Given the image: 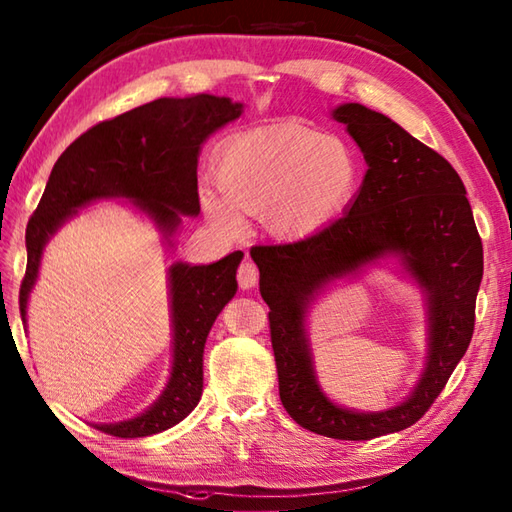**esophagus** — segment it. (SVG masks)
<instances>
[{
    "instance_id": "1",
    "label": "esophagus",
    "mask_w": 512,
    "mask_h": 512,
    "mask_svg": "<svg viewBox=\"0 0 512 512\" xmlns=\"http://www.w3.org/2000/svg\"><path fill=\"white\" fill-rule=\"evenodd\" d=\"M257 277H259V273H257V266L253 262H242V264H239V268H237V284H239V288H244V290L253 288L257 284Z\"/></svg>"
}]
</instances>
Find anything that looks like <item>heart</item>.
<instances>
[{
  "label": "heart",
  "mask_w": 512,
  "mask_h": 512,
  "mask_svg": "<svg viewBox=\"0 0 512 512\" xmlns=\"http://www.w3.org/2000/svg\"><path fill=\"white\" fill-rule=\"evenodd\" d=\"M219 187L204 184L200 200L228 235L244 226L242 211L259 213L266 231L301 239L336 220L361 184V162L343 138L297 121L255 127L217 149Z\"/></svg>",
  "instance_id": "b5f03b06"
}]
</instances>
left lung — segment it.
Returning a JSON list of instances; mask_svg holds the SVG:
<instances>
[{
    "mask_svg": "<svg viewBox=\"0 0 512 512\" xmlns=\"http://www.w3.org/2000/svg\"><path fill=\"white\" fill-rule=\"evenodd\" d=\"M332 118L347 127L365 156L361 191L323 231L292 244L253 246L250 257L270 308L281 405L319 436L372 440L418 422L447 385L473 336L484 253L464 184L438 151L365 105H339ZM387 252L401 255L428 297V367L398 408L350 412L334 406L316 383L305 310L328 280L357 272Z\"/></svg>",
    "mask_w": 512,
    "mask_h": 512,
    "instance_id": "obj_1",
    "label": "left lung"
}]
</instances>
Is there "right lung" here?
<instances>
[{
    "label": "right lung",
    "mask_w": 512,
    "mask_h": 512,
    "mask_svg": "<svg viewBox=\"0 0 512 512\" xmlns=\"http://www.w3.org/2000/svg\"><path fill=\"white\" fill-rule=\"evenodd\" d=\"M242 103L226 96L198 94L158 99L90 127L63 151L26 226L28 264L19 288V312L39 275L43 246L76 209L103 198L132 200L165 237L182 215H198V156L215 129L235 121ZM244 253L226 255L209 266L171 264L173 367L162 396L145 413L123 422L96 424L116 438H145L171 429L193 411L202 396V354L211 325L235 297V273Z\"/></svg>",
    "instance_id": "obj_1"
}]
</instances>
